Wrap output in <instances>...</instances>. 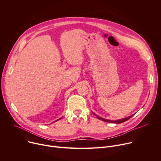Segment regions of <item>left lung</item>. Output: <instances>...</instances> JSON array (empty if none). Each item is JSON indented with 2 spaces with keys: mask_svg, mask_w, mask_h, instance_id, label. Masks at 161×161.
<instances>
[{
  "mask_svg": "<svg viewBox=\"0 0 161 161\" xmlns=\"http://www.w3.org/2000/svg\"><path fill=\"white\" fill-rule=\"evenodd\" d=\"M94 114V115L98 119H99V120H102V121H104V122H109V123H114V124H121V123H122V122H125V121H127V120H128L129 119H130L134 114H132V115H130V116H129V117H126V118H124V119H120V120H107V119H103V118H102V117H99L98 115H97V114H96V113H94V112H92Z\"/></svg>",
  "mask_w": 161,
  "mask_h": 161,
  "instance_id": "8db88e82",
  "label": "left lung"
}]
</instances>
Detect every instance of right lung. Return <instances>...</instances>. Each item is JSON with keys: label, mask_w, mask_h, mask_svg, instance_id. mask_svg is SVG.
Masks as SVG:
<instances>
[{"label": "right lung", "mask_w": 161, "mask_h": 161, "mask_svg": "<svg viewBox=\"0 0 161 161\" xmlns=\"http://www.w3.org/2000/svg\"><path fill=\"white\" fill-rule=\"evenodd\" d=\"M60 119H62V118H60V119H58V120H56V121H55V122H57V121H58V120H60Z\"/></svg>", "instance_id": "obj_1"}]
</instances>
